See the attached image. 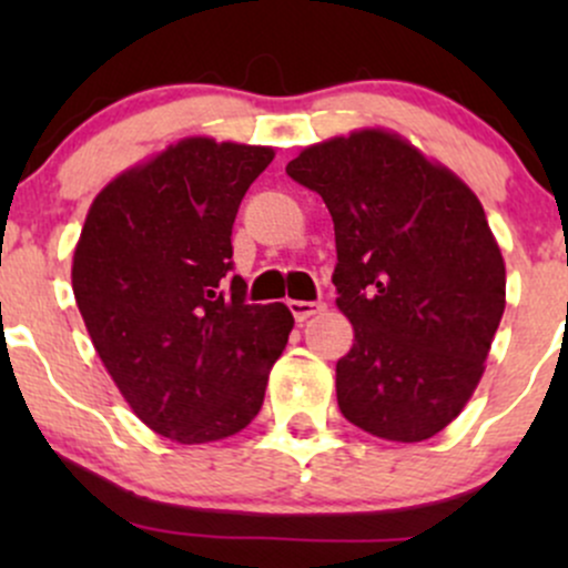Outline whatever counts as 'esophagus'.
<instances>
[{
	"instance_id": "obj_1",
	"label": "esophagus",
	"mask_w": 568,
	"mask_h": 568,
	"mask_svg": "<svg viewBox=\"0 0 568 568\" xmlns=\"http://www.w3.org/2000/svg\"><path fill=\"white\" fill-rule=\"evenodd\" d=\"M288 306H291V312H293V317H296V321H306V317L317 315V312L325 310L323 302H298V298L288 302Z\"/></svg>"
}]
</instances>
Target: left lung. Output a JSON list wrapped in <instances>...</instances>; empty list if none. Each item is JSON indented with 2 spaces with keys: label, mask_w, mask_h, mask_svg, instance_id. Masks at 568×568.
<instances>
[{
  "label": "left lung",
  "mask_w": 568,
  "mask_h": 568,
  "mask_svg": "<svg viewBox=\"0 0 568 568\" xmlns=\"http://www.w3.org/2000/svg\"><path fill=\"white\" fill-rule=\"evenodd\" d=\"M285 173L334 219L336 306L355 328L336 363L344 419L419 443L467 406L505 312V258L454 171L384 128L312 143Z\"/></svg>",
  "instance_id": "1"
}]
</instances>
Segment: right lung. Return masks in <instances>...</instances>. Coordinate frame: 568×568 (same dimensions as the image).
I'll use <instances>...</instances> for the list:
<instances>
[{
    "instance_id": "right-lung-1",
    "label": "right lung",
    "mask_w": 568,
    "mask_h": 568,
    "mask_svg": "<svg viewBox=\"0 0 568 568\" xmlns=\"http://www.w3.org/2000/svg\"><path fill=\"white\" fill-rule=\"evenodd\" d=\"M272 146L186 135L95 194L71 262L93 347L149 429L184 446L237 435L262 410L293 315L245 304L232 226Z\"/></svg>"
}]
</instances>
